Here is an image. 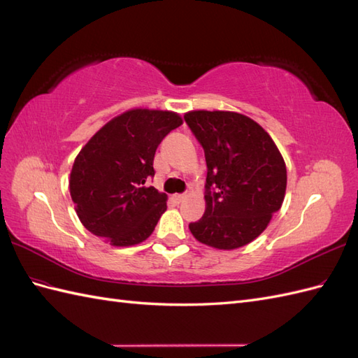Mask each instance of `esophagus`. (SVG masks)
<instances>
[{"instance_id": "obj_1", "label": "esophagus", "mask_w": 358, "mask_h": 358, "mask_svg": "<svg viewBox=\"0 0 358 358\" xmlns=\"http://www.w3.org/2000/svg\"><path fill=\"white\" fill-rule=\"evenodd\" d=\"M185 194H175V196H173L171 199H173V201H175V203H182L183 200H185Z\"/></svg>"}]
</instances>
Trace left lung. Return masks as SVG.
<instances>
[{
  "mask_svg": "<svg viewBox=\"0 0 358 358\" xmlns=\"http://www.w3.org/2000/svg\"><path fill=\"white\" fill-rule=\"evenodd\" d=\"M204 150L208 176L196 239L236 249L262 234L282 206L287 167L275 142L251 117L234 112L194 110L183 116Z\"/></svg>",
  "mask_w": 358,
  "mask_h": 358,
  "instance_id": "1",
  "label": "left lung"
}]
</instances>
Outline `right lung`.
<instances>
[{
  "label": "right lung",
  "mask_w": 358,
  "mask_h": 358,
  "mask_svg": "<svg viewBox=\"0 0 358 358\" xmlns=\"http://www.w3.org/2000/svg\"><path fill=\"white\" fill-rule=\"evenodd\" d=\"M182 125L178 113L134 109L116 116L76 158L70 194L85 229L115 246H131L152 234L167 196L154 178L158 145Z\"/></svg>",
  "instance_id": "right-lung-1"
}]
</instances>
